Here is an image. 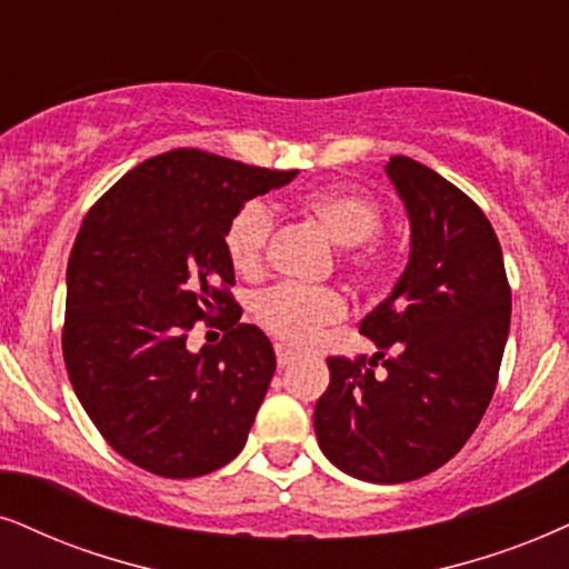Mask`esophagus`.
Returning a JSON list of instances; mask_svg holds the SVG:
<instances>
[{"label":"esophagus","instance_id":"34e87169","mask_svg":"<svg viewBox=\"0 0 569 569\" xmlns=\"http://www.w3.org/2000/svg\"><path fill=\"white\" fill-rule=\"evenodd\" d=\"M276 359H278V368H289V365L293 362V351L286 349V347H276Z\"/></svg>","mask_w":569,"mask_h":569}]
</instances>
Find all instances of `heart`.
Wrapping results in <instances>:
<instances>
[{
  "label": "heart",
  "mask_w": 569,
  "mask_h": 569,
  "mask_svg": "<svg viewBox=\"0 0 569 569\" xmlns=\"http://www.w3.org/2000/svg\"><path fill=\"white\" fill-rule=\"evenodd\" d=\"M307 214L326 228V233L338 247H362L383 226V212L378 201L359 191L326 189L312 191L301 199ZM270 207L260 199L243 201L233 218L228 220L226 254L233 270L243 278H257L268 260V247L272 239ZM349 260L359 270H370L376 264V251L370 247L355 249ZM254 320L289 347L307 349L318 343L322 333L347 315V301L333 289H299V286H276L254 299Z\"/></svg>",
  "instance_id": "obj_1"
}]
</instances>
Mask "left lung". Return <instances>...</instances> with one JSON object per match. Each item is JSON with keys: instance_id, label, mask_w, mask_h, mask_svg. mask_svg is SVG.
I'll use <instances>...</instances> for the list:
<instances>
[{"instance_id": "1", "label": "left lung", "mask_w": 569, "mask_h": 569, "mask_svg": "<svg viewBox=\"0 0 569 569\" xmlns=\"http://www.w3.org/2000/svg\"><path fill=\"white\" fill-rule=\"evenodd\" d=\"M386 176L412 228L409 262L359 322L372 357H328L315 433L330 462L368 483H407L449 462L478 428L509 336L499 239L467 193L409 157Z\"/></svg>"}]
</instances>
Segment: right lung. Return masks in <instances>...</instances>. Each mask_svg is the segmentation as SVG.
<instances>
[{
  "instance_id": "obj_1",
  "label": "right lung",
  "mask_w": 569,
  "mask_h": 569,
  "mask_svg": "<svg viewBox=\"0 0 569 569\" xmlns=\"http://www.w3.org/2000/svg\"><path fill=\"white\" fill-rule=\"evenodd\" d=\"M293 178L172 149L136 164L83 218L68 260L64 368L104 441L141 470L199 478L247 443L276 351L239 322L222 236L243 201ZM199 319L227 336L193 356L184 336Z\"/></svg>"
}]
</instances>
